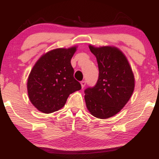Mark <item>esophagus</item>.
Listing matches in <instances>:
<instances>
[{"instance_id":"34e87169","label":"esophagus","mask_w":159,"mask_h":159,"mask_svg":"<svg viewBox=\"0 0 159 159\" xmlns=\"http://www.w3.org/2000/svg\"><path fill=\"white\" fill-rule=\"evenodd\" d=\"M80 84H81L82 88H84V87L85 86V84H86V82L84 81V80H83V81H82L81 82H80Z\"/></svg>"}]
</instances>
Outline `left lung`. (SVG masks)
<instances>
[{"label":"left lung","mask_w":159,"mask_h":159,"mask_svg":"<svg viewBox=\"0 0 159 159\" xmlns=\"http://www.w3.org/2000/svg\"><path fill=\"white\" fill-rule=\"evenodd\" d=\"M96 57L99 75L93 88L84 90L86 106L93 116L110 118L122 109L134 88L132 68L124 53L116 47L89 45Z\"/></svg>","instance_id":"8db88e82"}]
</instances>
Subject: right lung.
<instances>
[{"label":"right lung","mask_w":159,"mask_h":159,"mask_svg":"<svg viewBox=\"0 0 159 159\" xmlns=\"http://www.w3.org/2000/svg\"><path fill=\"white\" fill-rule=\"evenodd\" d=\"M77 47L56 48L39 58L30 71L27 92L37 109L50 114L61 109L69 95L81 89L74 78L71 59Z\"/></svg>","instance_id":"right-lung-1"}]
</instances>
